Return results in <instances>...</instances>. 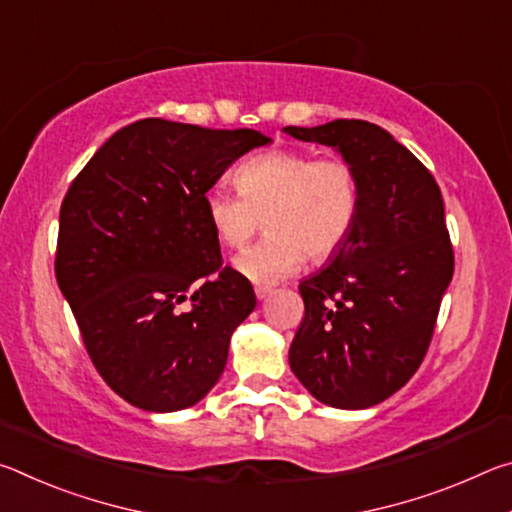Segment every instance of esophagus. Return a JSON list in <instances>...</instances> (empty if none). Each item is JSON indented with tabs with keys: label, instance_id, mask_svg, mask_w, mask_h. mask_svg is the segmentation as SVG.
Masks as SVG:
<instances>
[{
	"label": "esophagus",
	"instance_id": "34e87169",
	"mask_svg": "<svg viewBox=\"0 0 512 512\" xmlns=\"http://www.w3.org/2000/svg\"><path fill=\"white\" fill-rule=\"evenodd\" d=\"M271 287H266V284H257V287H255V296L259 298V300H264L266 296H271Z\"/></svg>",
	"mask_w": 512,
	"mask_h": 512
}]
</instances>
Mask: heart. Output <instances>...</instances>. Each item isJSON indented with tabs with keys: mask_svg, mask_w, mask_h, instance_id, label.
Returning a JSON list of instances; mask_svg holds the SVG:
<instances>
[{
	"mask_svg": "<svg viewBox=\"0 0 512 512\" xmlns=\"http://www.w3.org/2000/svg\"><path fill=\"white\" fill-rule=\"evenodd\" d=\"M239 192L210 187L205 219L221 246L241 250L262 228L268 235L235 259L253 282H273L300 264H323L350 239L359 219L361 180L343 158L293 149L264 151L235 171Z\"/></svg>",
	"mask_w": 512,
	"mask_h": 512,
	"instance_id": "heart-1",
	"label": "heart"
}]
</instances>
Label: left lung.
<instances>
[{
  "instance_id": "left-lung-1",
  "label": "left lung",
  "mask_w": 512,
  "mask_h": 512,
  "mask_svg": "<svg viewBox=\"0 0 512 512\" xmlns=\"http://www.w3.org/2000/svg\"><path fill=\"white\" fill-rule=\"evenodd\" d=\"M284 131L334 146L361 180L350 239L298 287L305 316L289 348L291 370L318 402L368 409L415 375L433 339L454 275L443 196L431 171L370 121Z\"/></svg>"
}]
</instances>
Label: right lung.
Wrapping results in <instances>:
<instances>
[{
  "instance_id": "1",
  "label": "right lung",
  "mask_w": 512,
  "mask_h": 512,
  "mask_svg": "<svg viewBox=\"0 0 512 512\" xmlns=\"http://www.w3.org/2000/svg\"><path fill=\"white\" fill-rule=\"evenodd\" d=\"M271 142L253 128L140 119L72 180L60 205L56 280L103 381L137 409L196 404L219 381L255 291L223 264L203 196Z\"/></svg>"
}]
</instances>
